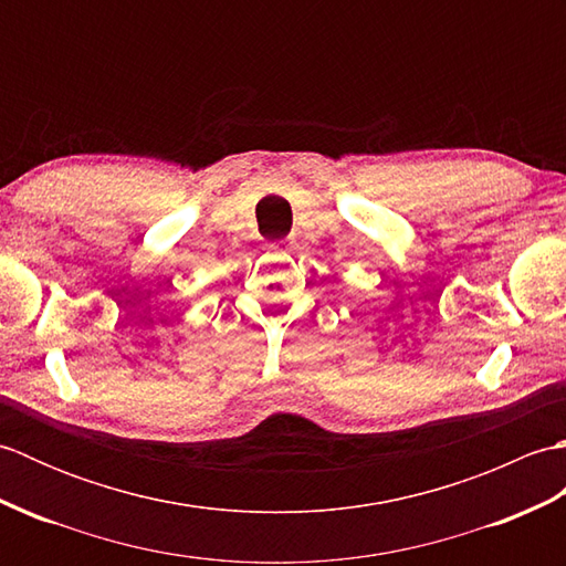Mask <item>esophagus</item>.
<instances>
[{"label":"esophagus","mask_w":566,"mask_h":566,"mask_svg":"<svg viewBox=\"0 0 566 566\" xmlns=\"http://www.w3.org/2000/svg\"><path fill=\"white\" fill-rule=\"evenodd\" d=\"M268 250L272 252L274 258H286V255H290V252H292V240H286V238L274 240V243L268 245Z\"/></svg>","instance_id":"obj_1"}]
</instances>
